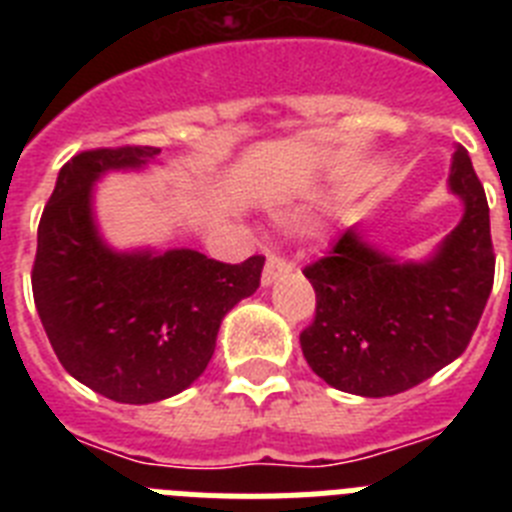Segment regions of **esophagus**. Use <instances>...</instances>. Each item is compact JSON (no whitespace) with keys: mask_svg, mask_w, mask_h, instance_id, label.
Here are the masks:
<instances>
[{"mask_svg":"<svg viewBox=\"0 0 512 512\" xmlns=\"http://www.w3.org/2000/svg\"><path fill=\"white\" fill-rule=\"evenodd\" d=\"M289 271H292V264L287 259H282V256H269L264 266V274H261V284L271 287V284L282 279L284 274H289Z\"/></svg>","mask_w":512,"mask_h":512,"instance_id":"obj_1","label":"esophagus"}]
</instances>
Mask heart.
<instances>
[{"mask_svg": "<svg viewBox=\"0 0 512 512\" xmlns=\"http://www.w3.org/2000/svg\"><path fill=\"white\" fill-rule=\"evenodd\" d=\"M307 220H310V217L305 215V212H289V215H284V223L289 225V228H302V225L307 223Z\"/></svg>", "mask_w": 512, "mask_h": 512, "instance_id": "heart-1", "label": "heart"}]
</instances>
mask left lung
<instances>
[{"mask_svg": "<svg viewBox=\"0 0 512 512\" xmlns=\"http://www.w3.org/2000/svg\"><path fill=\"white\" fill-rule=\"evenodd\" d=\"M449 192L464 205L459 225L428 259H395L356 228L305 269L318 307L300 336L323 382L361 397H387L459 359L477 330L495 279L490 207L461 146Z\"/></svg>", "mask_w": 512, "mask_h": 512, "instance_id": "obj_1", "label": "left lung"}]
</instances>
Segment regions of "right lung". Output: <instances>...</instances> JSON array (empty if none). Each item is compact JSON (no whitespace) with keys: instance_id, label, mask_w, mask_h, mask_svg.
Listing matches in <instances>:
<instances>
[{"instance_id":"add662e5","label":"right lung","mask_w":512,"mask_h":512,"mask_svg":"<svg viewBox=\"0 0 512 512\" xmlns=\"http://www.w3.org/2000/svg\"><path fill=\"white\" fill-rule=\"evenodd\" d=\"M158 148H97L58 171L38 225L33 297L63 369L89 390L148 405L187 390L215 354L217 330L261 282L264 256L243 264L192 248L117 251L99 233L94 184L140 171Z\"/></svg>"}]
</instances>
